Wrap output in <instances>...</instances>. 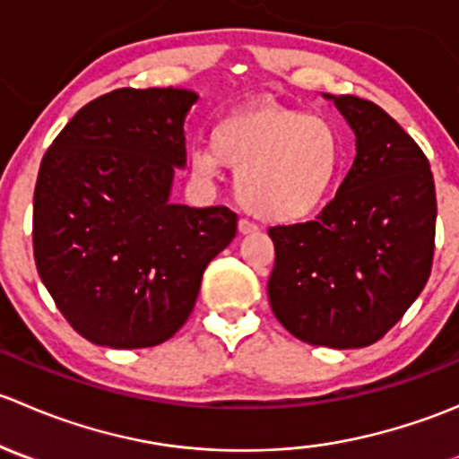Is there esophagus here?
<instances>
[{
  "mask_svg": "<svg viewBox=\"0 0 459 459\" xmlns=\"http://www.w3.org/2000/svg\"><path fill=\"white\" fill-rule=\"evenodd\" d=\"M238 230H239V235H253V233H257V226L248 220H239Z\"/></svg>",
  "mask_w": 459,
  "mask_h": 459,
  "instance_id": "34e87169",
  "label": "esophagus"
}]
</instances>
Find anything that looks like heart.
I'll list each match as a JSON object with an SVG mask.
<instances>
[{
	"label": "heart",
	"mask_w": 459,
	"mask_h": 459,
	"mask_svg": "<svg viewBox=\"0 0 459 459\" xmlns=\"http://www.w3.org/2000/svg\"><path fill=\"white\" fill-rule=\"evenodd\" d=\"M212 146L191 151L193 173L215 179L238 173V197L248 212L293 224L317 212L335 191L344 140L331 119L289 106H244L212 128Z\"/></svg>",
	"instance_id": "obj_1"
}]
</instances>
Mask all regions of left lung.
I'll use <instances>...</instances> for the list:
<instances>
[{"mask_svg": "<svg viewBox=\"0 0 459 459\" xmlns=\"http://www.w3.org/2000/svg\"><path fill=\"white\" fill-rule=\"evenodd\" d=\"M355 133V160L316 221L275 226L268 302L298 340L364 349L427 286L435 251L433 173L420 146L377 104L324 95Z\"/></svg>", "mask_w": 459, "mask_h": 459, "instance_id": "left-lung-1", "label": "left lung"}]
</instances>
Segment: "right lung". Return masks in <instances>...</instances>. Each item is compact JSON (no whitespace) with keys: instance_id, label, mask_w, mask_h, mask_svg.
I'll return each instance as SVG.
<instances>
[{"instance_id":"right-lung-1","label":"right lung","mask_w":459,"mask_h":459,"mask_svg":"<svg viewBox=\"0 0 459 459\" xmlns=\"http://www.w3.org/2000/svg\"><path fill=\"white\" fill-rule=\"evenodd\" d=\"M186 88H119L55 137L37 175L32 248L41 281L97 346L146 349L184 326L208 262L238 230L224 206L170 202L186 166Z\"/></svg>"}]
</instances>
